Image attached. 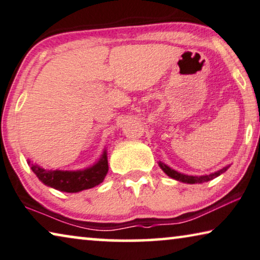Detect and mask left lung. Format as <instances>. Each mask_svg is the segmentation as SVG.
<instances>
[{
	"instance_id": "left-lung-1",
	"label": "left lung",
	"mask_w": 260,
	"mask_h": 260,
	"mask_svg": "<svg viewBox=\"0 0 260 260\" xmlns=\"http://www.w3.org/2000/svg\"><path fill=\"white\" fill-rule=\"evenodd\" d=\"M158 165L167 175H169L170 178L174 179V180L185 182V183H203V182L210 181V180H213V179L217 178L218 175L224 173V172L230 167V165H228L225 167H223V169H221V170L214 172V173L206 174V175H188V174H183V173H180V172L171 169L170 166H167L166 164H164L161 161H158Z\"/></svg>"
}]
</instances>
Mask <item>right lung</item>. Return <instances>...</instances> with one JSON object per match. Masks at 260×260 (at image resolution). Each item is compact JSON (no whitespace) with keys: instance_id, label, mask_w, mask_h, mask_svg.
<instances>
[{"instance_id":"right-lung-1","label":"right lung","mask_w":260,"mask_h":260,"mask_svg":"<svg viewBox=\"0 0 260 260\" xmlns=\"http://www.w3.org/2000/svg\"><path fill=\"white\" fill-rule=\"evenodd\" d=\"M27 164L44 185L66 193H78L100 185L105 180L109 170L107 149L103 150L101 157L96 162L83 170H44L43 167L32 164L30 160H27Z\"/></svg>"}]
</instances>
